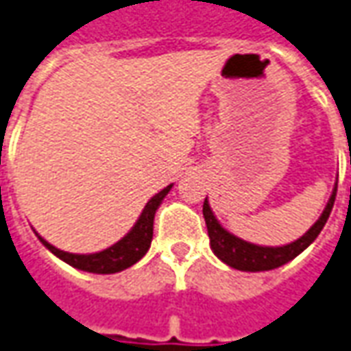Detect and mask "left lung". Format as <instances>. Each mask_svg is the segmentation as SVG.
Wrapping results in <instances>:
<instances>
[{
    "label": "left lung",
    "mask_w": 351,
    "mask_h": 351,
    "mask_svg": "<svg viewBox=\"0 0 351 351\" xmlns=\"http://www.w3.org/2000/svg\"><path fill=\"white\" fill-rule=\"evenodd\" d=\"M336 188H338V184L335 186L332 195L328 197L325 211L317 219L315 225L311 226L302 238L294 240L292 244L278 245V247L250 244V242H245L242 238L230 234L228 230H225L223 226L219 225V221L213 215V211H211L206 197V202H204V217H206L207 234H209V244H211L213 254L228 267L238 269V271H250V273L271 271V269L285 265L288 261H292L295 256H300L307 245L311 244L319 236V232L323 230L326 219H328L330 211H332V206H335Z\"/></svg>",
    "instance_id": "1"
}]
</instances>
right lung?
Here are the masks:
<instances>
[{
	"instance_id": "1",
	"label": "right lung",
	"mask_w": 351,
	"mask_h": 351,
	"mask_svg": "<svg viewBox=\"0 0 351 351\" xmlns=\"http://www.w3.org/2000/svg\"><path fill=\"white\" fill-rule=\"evenodd\" d=\"M173 188V184H169L163 188L159 194H156L147 204H145L144 211L140 219L136 221V225L132 226V230L121 238L117 244L111 247H107L104 252L97 254H88V256H80V254H69L63 250H57L56 245H51L49 242H45L42 236L40 242L59 259H63L65 263H69L75 269L80 271H88V273H97V275H111V273H119L125 271L128 267H132L136 261H140L145 256V252L149 250L152 238H154V217H156L157 207L161 206L163 197L169 194V190Z\"/></svg>"
}]
</instances>
